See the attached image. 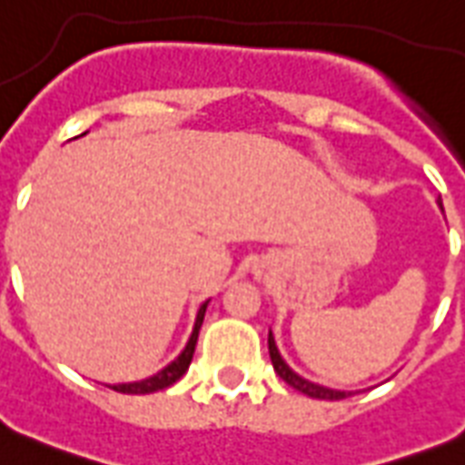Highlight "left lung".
Segmentation results:
<instances>
[{
  "mask_svg": "<svg viewBox=\"0 0 465 465\" xmlns=\"http://www.w3.org/2000/svg\"><path fill=\"white\" fill-rule=\"evenodd\" d=\"M268 350H270V360H272V367H275L277 376H280L284 383H290L292 389L302 391V393H306L309 398H318V401H342V398L350 396L347 391L323 389V386L306 381V379H302L299 374H294V371L287 367V361H284L282 357H280V352H277V345H275V338H272V332L268 335Z\"/></svg>",
  "mask_w": 465,
  "mask_h": 465,
  "instance_id": "1",
  "label": "left lung"
}]
</instances>
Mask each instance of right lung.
Wrapping results in <instances>:
<instances>
[{
    "label": "right lung",
    "instance_id": "obj_1",
    "mask_svg": "<svg viewBox=\"0 0 465 465\" xmlns=\"http://www.w3.org/2000/svg\"><path fill=\"white\" fill-rule=\"evenodd\" d=\"M204 311H207V302H204V304L200 306V311H197L193 335H190L188 345H185V350H183L178 360L171 361L166 369H161L159 374L152 376V379H144V381H137V383H118V386H111V389L118 391V393H133V396H140V393H154V391H163V389H168L171 383L178 381V379H181V376L188 371L190 360H193V352H195L197 332H200V325H203Z\"/></svg>",
    "mask_w": 465,
    "mask_h": 465
}]
</instances>
